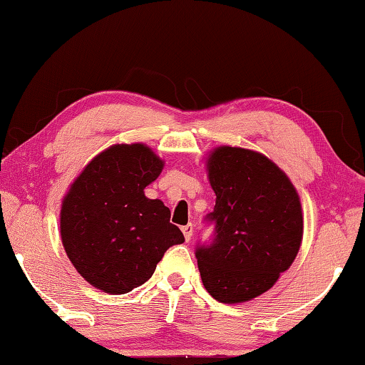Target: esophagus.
Segmentation results:
<instances>
[{
  "instance_id": "1",
  "label": "esophagus",
  "mask_w": 365,
  "mask_h": 365,
  "mask_svg": "<svg viewBox=\"0 0 365 365\" xmlns=\"http://www.w3.org/2000/svg\"><path fill=\"white\" fill-rule=\"evenodd\" d=\"M182 232H183V235H185V240H187V242L192 240V237H193V224L183 225Z\"/></svg>"
}]
</instances>
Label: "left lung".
I'll return each instance as SVG.
<instances>
[{
  "label": "left lung",
  "mask_w": 365,
  "mask_h": 365,
  "mask_svg": "<svg viewBox=\"0 0 365 365\" xmlns=\"http://www.w3.org/2000/svg\"><path fill=\"white\" fill-rule=\"evenodd\" d=\"M216 193L210 214L216 237L196 250L203 286L222 304L269 291L296 259L304 234L300 198L291 178L264 154L217 146L206 159Z\"/></svg>",
  "instance_id": "obj_1"
}]
</instances>
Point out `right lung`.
<instances>
[{
	"instance_id": "add662e5",
	"label": "right lung",
	"mask_w": 365,
	"mask_h": 365,
	"mask_svg": "<svg viewBox=\"0 0 365 365\" xmlns=\"http://www.w3.org/2000/svg\"><path fill=\"white\" fill-rule=\"evenodd\" d=\"M162 169L164 160L146 144H113L84 167L63 198V247L99 291L118 296L144 284L167 248L185 242L169 207L144 195Z\"/></svg>"
}]
</instances>
